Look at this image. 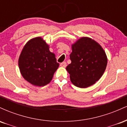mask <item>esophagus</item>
<instances>
[{
  "instance_id": "esophagus-1",
  "label": "esophagus",
  "mask_w": 127,
  "mask_h": 127,
  "mask_svg": "<svg viewBox=\"0 0 127 127\" xmlns=\"http://www.w3.org/2000/svg\"><path fill=\"white\" fill-rule=\"evenodd\" d=\"M60 65L62 67H66V65H67V63L65 62H63L60 64Z\"/></svg>"
}]
</instances>
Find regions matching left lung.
Segmentation results:
<instances>
[{
	"label": "left lung",
	"mask_w": 127,
	"mask_h": 127,
	"mask_svg": "<svg viewBox=\"0 0 127 127\" xmlns=\"http://www.w3.org/2000/svg\"><path fill=\"white\" fill-rule=\"evenodd\" d=\"M71 63L66 67L71 82L76 87L85 88L100 79L105 71L107 56L99 43L83 37L72 45Z\"/></svg>",
	"instance_id": "8db88e82"
}]
</instances>
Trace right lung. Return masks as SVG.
I'll return each instance as SVG.
<instances>
[{"instance_id":"add662e5","label":"right lung","mask_w":127,"mask_h":127,"mask_svg":"<svg viewBox=\"0 0 127 127\" xmlns=\"http://www.w3.org/2000/svg\"><path fill=\"white\" fill-rule=\"evenodd\" d=\"M18 65L21 74L33 85L43 87L51 82L59 66L49 45L40 37L27 42L20 55Z\"/></svg>"}]
</instances>
